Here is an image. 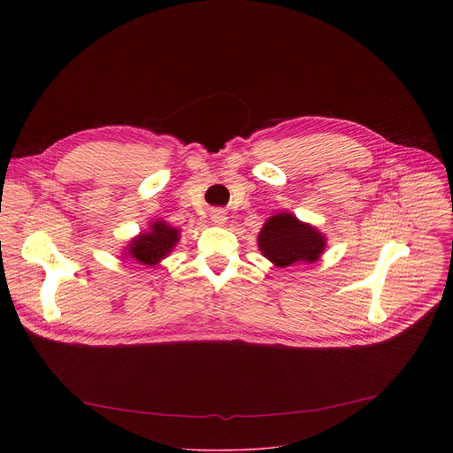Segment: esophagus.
I'll return each instance as SVG.
<instances>
[{
	"instance_id": "34e87169",
	"label": "esophagus",
	"mask_w": 453,
	"mask_h": 453,
	"mask_svg": "<svg viewBox=\"0 0 453 453\" xmlns=\"http://www.w3.org/2000/svg\"><path fill=\"white\" fill-rule=\"evenodd\" d=\"M211 219H212V222H214V224L224 226V224L227 222V214H226V211H224V209H212V212H211Z\"/></svg>"
}]
</instances>
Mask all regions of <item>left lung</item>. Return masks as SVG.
<instances>
[{"label":"left lung","mask_w":453,"mask_h":453,"mask_svg":"<svg viewBox=\"0 0 453 453\" xmlns=\"http://www.w3.org/2000/svg\"><path fill=\"white\" fill-rule=\"evenodd\" d=\"M258 250L277 268L297 263L312 265L321 257L326 239L311 224L297 220L292 212H279L266 220L258 233Z\"/></svg>","instance_id":"8db88e82"}]
</instances>
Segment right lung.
<instances>
[{
  "label": "right lung",
  "mask_w": 453,
  "mask_h": 453,
  "mask_svg": "<svg viewBox=\"0 0 453 453\" xmlns=\"http://www.w3.org/2000/svg\"><path fill=\"white\" fill-rule=\"evenodd\" d=\"M180 241V231L163 220H156L147 233L137 234L130 241L125 257L137 260L139 265L156 266L159 260L169 257Z\"/></svg>",
  "instance_id": "add662e5"
}]
</instances>
